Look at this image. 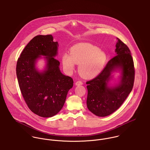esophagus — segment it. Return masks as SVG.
Wrapping results in <instances>:
<instances>
[{"label": "esophagus", "mask_w": 150, "mask_h": 150, "mask_svg": "<svg viewBox=\"0 0 150 150\" xmlns=\"http://www.w3.org/2000/svg\"><path fill=\"white\" fill-rule=\"evenodd\" d=\"M82 84H83V82H82V81H78L76 82V83H75V85H76V86L81 85H82Z\"/></svg>", "instance_id": "34e87169"}]
</instances>
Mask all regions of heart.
<instances>
[{"instance_id":"1","label":"heart","mask_w":150,"mask_h":150,"mask_svg":"<svg viewBox=\"0 0 150 150\" xmlns=\"http://www.w3.org/2000/svg\"><path fill=\"white\" fill-rule=\"evenodd\" d=\"M107 60L106 54L90 43H80L73 46L68 54H63L62 63L64 69L72 72L75 64H79V73L83 77L92 78L98 75Z\"/></svg>"}]
</instances>
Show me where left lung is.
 <instances>
[{
    "label": "left lung",
    "instance_id": "8db88e82",
    "mask_svg": "<svg viewBox=\"0 0 150 150\" xmlns=\"http://www.w3.org/2000/svg\"><path fill=\"white\" fill-rule=\"evenodd\" d=\"M116 45V56L110 60L101 73L86 82L87 107L98 117L110 115L117 110L133 89L135 70L129 47L119 38ZM121 70L120 83L115 87L108 86L111 72Z\"/></svg>",
    "mask_w": 150,
    "mask_h": 150
}]
</instances>
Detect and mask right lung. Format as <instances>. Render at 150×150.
I'll return each mask as SVG.
<instances>
[{
	"instance_id": "right-lung-1",
	"label": "right lung",
	"mask_w": 150,
	"mask_h": 150,
	"mask_svg": "<svg viewBox=\"0 0 150 150\" xmlns=\"http://www.w3.org/2000/svg\"><path fill=\"white\" fill-rule=\"evenodd\" d=\"M58 46L52 35H37L24 49L17 62L16 74L24 99L30 111L41 117L56 115L73 86L72 78L61 72L60 62L54 58ZM41 55L47 61L42 73L35 68V61Z\"/></svg>"
}]
</instances>
